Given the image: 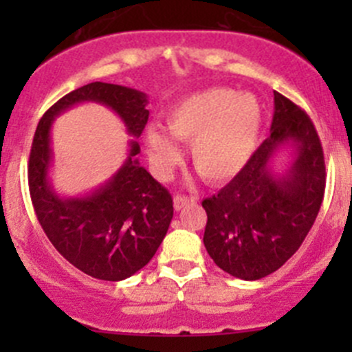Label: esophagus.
<instances>
[{"label":"esophagus","instance_id":"esophagus-1","mask_svg":"<svg viewBox=\"0 0 352 352\" xmlns=\"http://www.w3.org/2000/svg\"><path fill=\"white\" fill-rule=\"evenodd\" d=\"M192 202H196V197H187L182 196V194H177V196L173 197V208H175V211H180V209L186 208L187 204H192Z\"/></svg>","mask_w":352,"mask_h":352}]
</instances>
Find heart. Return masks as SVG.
Listing matches in <instances>:
<instances>
[{"instance_id":"1","label":"heart","mask_w":352,"mask_h":352,"mask_svg":"<svg viewBox=\"0 0 352 352\" xmlns=\"http://www.w3.org/2000/svg\"><path fill=\"white\" fill-rule=\"evenodd\" d=\"M264 126V109L252 94L212 87L180 98L168 109L165 127L144 131L148 156L155 173L165 179L180 162L182 151L173 137L190 143V162L199 175L211 184L232 180L254 156Z\"/></svg>"}]
</instances>
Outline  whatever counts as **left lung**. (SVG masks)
Here are the masks:
<instances>
[{
	"label": "left lung",
	"instance_id": "8db88e82",
	"mask_svg": "<svg viewBox=\"0 0 352 352\" xmlns=\"http://www.w3.org/2000/svg\"><path fill=\"white\" fill-rule=\"evenodd\" d=\"M283 147L290 148L294 160L278 174L272 170V158ZM324 192V151L314 122L274 91L271 136L228 186L202 201L208 214L206 250L233 278H265L303 243Z\"/></svg>",
	"mask_w": 352,
	"mask_h": 352
}]
</instances>
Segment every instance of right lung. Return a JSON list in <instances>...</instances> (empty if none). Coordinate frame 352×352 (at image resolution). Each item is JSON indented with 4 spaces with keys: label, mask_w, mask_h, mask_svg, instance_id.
<instances>
[{
    "label": "right lung",
    "mask_w": 352,
    "mask_h": 352,
    "mask_svg": "<svg viewBox=\"0 0 352 352\" xmlns=\"http://www.w3.org/2000/svg\"><path fill=\"white\" fill-rule=\"evenodd\" d=\"M83 101L113 109L133 140L123 166L90 195L65 198L50 184V129L54 119ZM146 94L122 85L88 83L56 102L38 122L28 160V187L38 223L56 250L91 278L122 281L143 269L168 232L173 202L168 190L140 165L148 122Z\"/></svg>",
    "instance_id": "add662e5"
}]
</instances>
